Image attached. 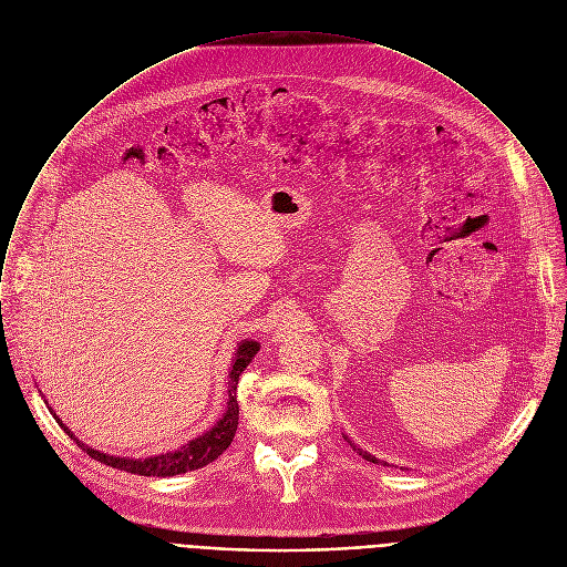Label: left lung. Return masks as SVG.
Masks as SVG:
<instances>
[{
    "label": "left lung",
    "instance_id": "obj_1",
    "mask_svg": "<svg viewBox=\"0 0 567 567\" xmlns=\"http://www.w3.org/2000/svg\"><path fill=\"white\" fill-rule=\"evenodd\" d=\"M343 437H346V440H348V442H350V446H352V449H354V451H357V453H359V455H363V460H368V462H374V464H386V462H380V460H377V457H374V455H372V453H368V451H363V449H361V446H357V444H354V442H352V440H350V437H348V435H343Z\"/></svg>",
    "mask_w": 567,
    "mask_h": 567
}]
</instances>
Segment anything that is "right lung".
Masks as SVG:
<instances>
[{"label":"right lung","instance_id":"add662e5","mask_svg":"<svg viewBox=\"0 0 567 567\" xmlns=\"http://www.w3.org/2000/svg\"><path fill=\"white\" fill-rule=\"evenodd\" d=\"M259 343L252 339H244L237 343L235 357L230 361V372H228V398H226V411L221 413V417L202 435H197L195 440H189L187 444H183L176 451H167L161 455H152V457H116L103 451H96L87 444H83L79 437H74V433L63 424V420H59V415L52 411L54 420L59 422V426L96 462L125 471V473H134V475H145V477H172V475H181L187 471L202 468L206 464H210L213 460H217L233 442L235 431H237V420H239V404H237V380L241 377V372L248 368V363L252 361V357L259 352ZM43 395V393H41ZM45 400V398H43Z\"/></svg>","mask_w":567,"mask_h":567}]
</instances>
